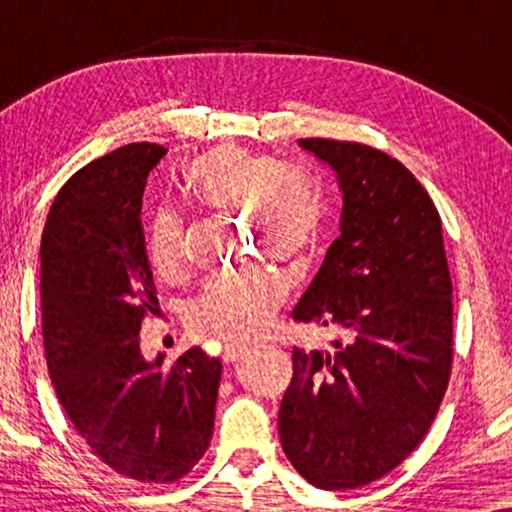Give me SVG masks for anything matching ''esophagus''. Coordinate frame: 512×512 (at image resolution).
<instances>
[{
    "label": "esophagus",
    "mask_w": 512,
    "mask_h": 512,
    "mask_svg": "<svg viewBox=\"0 0 512 512\" xmlns=\"http://www.w3.org/2000/svg\"><path fill=\"white\" fill-rule=\"evenodd\" d=\"M244 352H247V345H235V342H230L223 349V363H235L237 359H242Z\"/></svg>",
    "instance_id": "esophagus-1"
}]
</instances>
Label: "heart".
<instances>
[{
  "label": "heart",
  "mask_w": 512,
  "mask_h": 512,
  "mask_svg": "<svg viewBox=\"0 0 512 512\" xmlns=\"http://www.w3.org/2000/svg\"><path fill=\"white\" fill-rule=\"evenodd\" d=\"M191 198L216 214L247 221L251 247L286 268H303L324 235V193L303 165L277 163L268 153L216 146L188 163ZM146 256L160 277H179L186 265V226L172 209H158L146 233ZM286 300L277 272L254 270L212 282L188 307L195 335L221 342L251 340Z\"/></svg>",
  "instance_id": "heart-1"
}]
</instances>
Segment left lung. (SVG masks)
Listing matches in <instances>:
<instances>
[{
    "label": "left lung",
    "mask_w": 512,
    "mask_h": 512,
    "mask_svg": "<svg viewBox=\"0 0 512 512\" xmlns=\"http://www.w3.org/2000/svg\"><path fill=\"white\" fill-rule=\"evenodd\" d=\"M338 174L340 237L293 310L338 331L331 352L293 347L279 408L284 454L307 482L352 489L405 461L452 373V277L440 214L396 158L359 142L300 139Z\"/></svg>",
    "instance_id": "8db88e82"
}]
</instances>
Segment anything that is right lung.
<instances>
[{"instance_id":"add662e5","label":"right lung","mask_w":512,"mask_h":512,"mask_svg":"<svg viewBox=\"0 0 512 512\" xmlns=\"http://www.w3.org/2000/svg\"><path fill=\"white\" fill-rule=\"evenodd\" d=\"M167 149L139 142L93 160L60 188L41 233V333L69 422L111 471L177 482L207 452L221 361L200 347L146 361L139 331L158 314L142 195Z\"/></svg>"}]
</instances>
